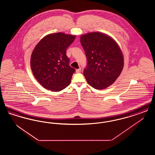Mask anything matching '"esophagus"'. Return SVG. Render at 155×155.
Wrapping results in <instances>:
<instances>
[{
	"label": "esophagus",
	"instance_id": "1",
	"mask_svg": "<svg viewBox=\"0 0 155 155\" xmlns=\"http://www.w3.org/2000/svg\"><path fill=\"white\" fill-rule=\"evenodd\" d=\"M81 67H80L78 69H77V70H76V73H80V72H81Z\"/></svg>",
	"mask_w": 155,
	"mask_h": 155
}]
</instances>
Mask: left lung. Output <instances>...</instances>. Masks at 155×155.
I'll return each instance as SVG.
<instances>
[{
    "instance_id": "1",
    "label": "left lung",
    "mask_w": 155,
    "mask_h": 155,
    "mask_svg": "<svg viewBox=\"0 0 155 155\" xmlns=\"http://www.w3.org/2000/svg\"><path fill=\"white\" fill-rule=\"evenodd\" d=\"M80 42L87 59L84 70L87 82L96 89L107 88L117 80L124 66L118 45L112 38L99 32L81 35Z\"/></svg>"
}]
</instances>
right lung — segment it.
<instances>
[{"label": "right lung", "instance_id": "add662e5", "mask_svg": "<svg viewBox=\"0 0 155 155\" xmlns=\"http://www.w3.org/2000/svg\"><path fill=\"white\" fill-rule=\"evenodd\" d=\"M75 35L62 32L44 37L36 45L31 56V68L35 78L45 88L59 92L71 83L75 69L70 66L67 48Z\"/></svg>", "mask_w": 155, "mask_h": 155}]
</instances>
